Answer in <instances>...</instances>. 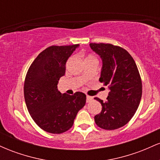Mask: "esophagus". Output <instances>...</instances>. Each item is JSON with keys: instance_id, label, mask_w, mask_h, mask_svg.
I'll list each match as a JSON object with an SVG mask.
<instances>
[{"instance_id": "1", "label": "esophagus", "mask_w": 160, "mask_h": 160, "mask_svg": "<svg viewBox=\"0 0 160 160\" xmlns=\"http://www.w3.org/2000/svg\"><path fill=\"white\" fill-rule=\"evenodd\" d=\"M92 100H93L92 97L89 96V95H86V102H87V103H89V102H91Z\"/></svg>"}]
</instances>
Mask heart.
I'll use <instances>...</instances> for the list:
<instances>
[{
  "label": "heart",
  "instance_id": "heart-1",
  "mask_svg": "<svg viewBox=\"0 0 160 160\" xmlns=\"http://www.w3.org/2000/svg\"><path fill=\"white\" fill-rule=\"evenodd\" d=\"M93 58V57L92 56H88L86 58Z\"/></svg>",
  "mask_w": 160,
  "mask_h": 160
}]
</instances>
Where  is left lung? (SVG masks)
<instances>
[{
	"label": "left lung",
	"mask_w": 160,
	"mask_h": 160,
	"mask_svg": "<svg viewBox=\"0 0 160 160\" xmlns=\"http://www.w3.org/2000/svg\"><path fill=\"white\" fill-rule=\"evenodd\" d=\"M89 46L102 60L99 81L110 90L106 102L95 98L102 107L95 122L104 129H117L128 123L138 108L142 95L140 74L133 58L122 47L102 43Z\"/></svg>",
	"instance_id": "1"
}]
</instances>
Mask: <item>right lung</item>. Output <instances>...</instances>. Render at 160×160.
<instances>
[{"label": "right lung", "mask_w": 160, "mask_h": 160, "mask_svg": "<svg viewBox=\"0 0 160 160\" xmlns=\"http://www.w3.org/2000/svg\"><path fill=\"white\" fill-rule=\"evenodd\" d=\"M79 44L51 46L38 55L28 71L24 96L28 111L35 123L47 132L61 134L72 127L86 96L60 92L57 85L65 74V64Z\"/></svg>", "instance_id": "obj_1"}]
</instances>
